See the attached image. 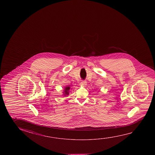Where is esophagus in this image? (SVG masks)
<instances>
[{"label":"esophagus","mask_w":155,"mask_h":155,"mask_svg":"<svg viewBox=\"0 0 155 155\" xmlns=\"http://www.w3.org/2000/svg\"><path fill=\"white\" fill-rule=\"evenodd\" d=\"M86 84H87V83H86V81H82L81 82V85H83V86H86Z\"/></svg>","instance_id":"esophagus-1"}]
</instances>
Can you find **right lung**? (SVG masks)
Returning a JSON list of instances; mask_svg holds the SVG:
<instances>
[{
  "mask_svg": "<svg viewBox=\"0 0 155 155\" xmlns=\"http://www.w3.org/2000/svg\"><path fill=\"white\" fill-rule=\"evenodd\" d=\"M70 89V86H66L64 89V91L63 92V94L64 96H67L69 94V90Z\"/></svg>",
  "mask_w": 155,
  "mask_h": 155,
  "instance_id": "1",
  "label": "right lung"
}]
</instances>
